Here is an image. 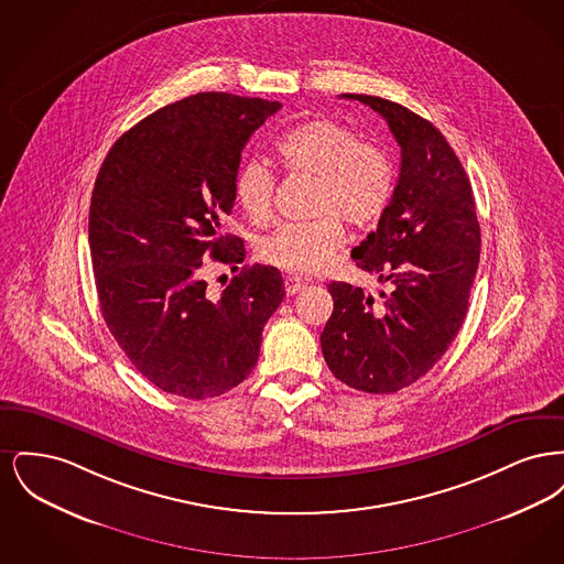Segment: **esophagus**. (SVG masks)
I'll list each match as a JSON object with an SVG mask.
<instances>
[{
    "label": "esophagus",
    "mask_w": 564,
    "mask_h": 564,
    "mask_svg": "<svg viewBox=\"0 0 564 564\" xmlns=\"http://www.w3.org/2000/svg\"><path fill=\"white\" fill-rule=\"evenodd\" d=\"M302 288H304V281L300 276H285V292L288 294H297Z\"/></svg>",
    "instance_id": "obj_1"
}]
</instances>
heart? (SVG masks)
I'll use <instances>...</instances> for the list:
<instances>
[{"instance_id": "obj_1", "label": "heart", "mask_w": 564, "mask_h": 564, "mask_svg": "<svg viewBox=\"0 0 564 564\" xmlns=\"http://www.w3.org/2000/svg\"><path fill=\"white\" fill-rule=\"evenodd\" d=\"M276 152L288 173L313 177L306 221H292L262 239L264 262L295 274H317L332 264L345 241L343 224L361 228L376 221L395 188L393 162L382 148L361 141L349 127L334 120H308L276 139ZM276 175L269 162H242L235 194L253 224L272 215Z\"/></svg>"}]
</instances>
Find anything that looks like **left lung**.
I'll use <instances>...</instances> for the list:
<instances>
[{
    "label": "left lung",
    "instance_id": "8db88e82",
    "mask_svg": "<svg viewBox=\"0 0 564 564\" xmlns=\"http://www.w3.org/2000/svg\"><path fill=\"white\" fill-rule=\"evenodd\" d=\"M378 111L402 148L400 180L376 232L352 249L357 269L389 294L329 283L322 334L327 368L366 393H395L427 375L465 322L480 262L474 189L455 150L430 120L400 104L343 95Z\"/></svg>",
    "mask_w": 564,
    "mask_h": 564
}]
</instances>
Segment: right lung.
I'll return each instance as SVG.
<instances>
[{
    "mask_svg": "<svg viewBox=\"0 0 564 564\" xmlns=\"http://www.w3.org/2000/svg\"><path fill=\"white\" fill-rule=\"evenodd\" d=\"M279 109L198 93L137 122L99 169L88 242L101 313L134 368L166 393L207 400L235 389L285 295L274 267H242L215 297L200 279L205 258L232 269L245 260L221 221L245 143Z\"/></svg>",
    "mask_w": 564,
    "mask_h": 564,
    "instance_id": "1",
    "label": "right lung"
}]
</instances>
